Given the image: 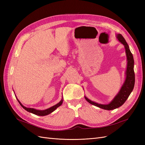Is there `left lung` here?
Instances as JSON below:
<instances>
[{"label": "left lung", "mask_w": 145, "mask_h": 145, "mask_svg": "<svg viewBox=\"0 0 145 145\" xmlns=\"http://www.w3.org/2000/svg\"><path fill=\"white\" fill-rule=\"evenodd\" d=\"M117 38L121 43L125 46L126 55L127 57V68L126 70V78L123 84L120 91L112 99L111 102L109 104L102 105L95 103L93 101L88 99L86 96L85 97L87 102H88L91 105H94L100 108H102L106 110H112L121 106L123 104L127 99L128 98L131 92L133 91L134 84H135V74L134 71V61L133 56L129 50V47L126 43L125 39L120 34H117Z\"/></svg>", "instance_id": "8db88e82"}]
</instances>
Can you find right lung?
Instances as JSON below:
<instances>
[{
	"mask_svg": "<svg viewBox=\"0 0 145 145\" xmlns=\"http://www.w3.org/2000/svg\"><path fill=\"white\" fill-rule=\"evenodd\" d=\"M17 100H18V102L22 106V107L24 109H25L26 111H27L28 112H31L35 115H37V116H46V115L50 114H51V112H52L54 111H55L56 109L58 107H59L60 105H62V104L63 103V99H62V100L60 101V102H59L57 104L54 105L53 106H52V107L48 108V109H45V110H37V109H34V108H27V107L24 106V105L20 103V102L18 99H17Z\"/></svg>",
	"mask_w": 145,
	"mask_h": 145,
	"instance_id": "1",
	"label": "right lung"
}]
</instances>
